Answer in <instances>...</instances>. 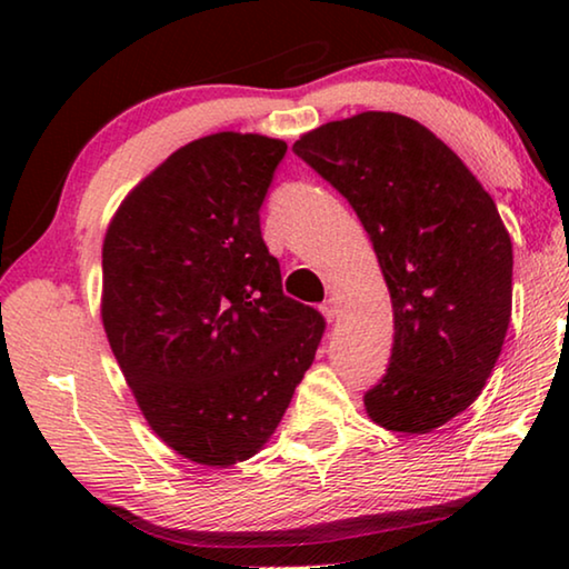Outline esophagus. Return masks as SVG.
<instances>
[{
    "label": "esophagus",
    "mask_w": 569,
    "mask_h": 569,
    "mask_svg": "<svg viewBox=\"0 0 569 569\" xmlns=\"http://www.w3.org/2000/svg\"><path fill=\"white\" fill-rule=\"evenodd\" d=\"M321 313H323L326 321H333L336 319V313H339V306H336L333 298H329V301L321 303Z\"/></svg>",
    "instance_id": "obj_1"
}]
</instances>
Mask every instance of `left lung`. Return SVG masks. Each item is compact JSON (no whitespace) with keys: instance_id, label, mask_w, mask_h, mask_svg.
<instances>
[{"instance_id":"8db88e82","label":"left lung","mask_w":569,"mask_h":569,"mask_svg":"<svg viewBox=\"0 0 569 569\" xmlns=\"http://www.w3.org/2000/svg\"><path fill=\"white\" fill-rule=\"evenodd\" d=\"M293 152L349 200L393 308L379 427L427 435L485 389L512 316V240L489 192L435 132L397 112L326 122Z\"/></svg>"}]
</instances>
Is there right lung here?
<instances>
[{"label":"right lung","mask_w":569,"mask_h":569,"mask_svg":"<svg viewBox=\"0 0 569 569\" xmlns=\"http://www.w3.org/2000/svg\"><path fill=\"white\" fill-rule=\"evenodd\" d=\"M286 142L216 132L156 168L102 243V326L150 429L190 461L253 457L326 329L288 298L261 236Z\"/></svg>","instance_id":"add662e5"}]
</instances>
